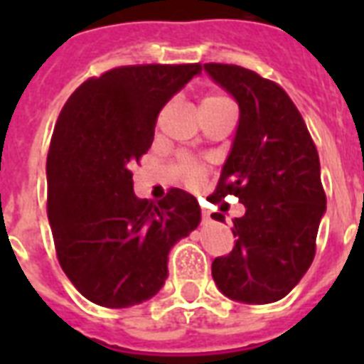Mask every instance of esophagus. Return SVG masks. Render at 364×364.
Here are the masks:
<instances>
[{
    "mask_svg": "<svg viewBox=\"0 0 364 364\" xmlns=\"http://www.w3.org/2000/svg\"><path fill=\"white\" fill-rule=\"evenodd\" d=\"M202 219H204V221H210V213H208V211H202Z\"/></svg>",
    "mask_w": 364,
    "mask_h": 364,
    "instance_id": "obj_1",
    "label": "esophagus"
}]
</instances>
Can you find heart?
Returning a JSON list of instances; mask_svg holds the SVG:
<instances>
[{
    "mask_svg": "<svg viewBox=\"0 0 364 364\" xmlns=\"http://www.w3.org/2000/svg\"><path fill=\"white\" fill-rule=\"evenodd\" d=\"M219 100L225 98H221V96H205L200 105L213 104V102H219ZM176 171L179 173V177H181V181L185 183V185H188V187H198V185H202V181H204L205 177L204 166L198 164V162H194V160L191 159L179 160L176 166Z\"/></svg>",
    "mask_w": 364,
    "mask_h": 364,
    "instance_id": "1",
    "label": "heart"
}]
</instances>
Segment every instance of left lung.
Instances as JSON below:
<instances>
[{"label": "left lung", "instance_id": "left-lung-1", "mask_svg": "<svg viewBox=\"0 0 364 364\" xmlns=\"http://www.w3.org/2000/svg\"><path fill=\"white\" fill-rule=\"evenodd\" d=\"M236 98L240 124L211 202L238 196L245 215L234 219L232 251L217 257L211 276L225 296L245 304L283 299L316 257L327 196L316 143L277 82L234 64H204ZM225 221V215L213 213Z\"/></svg>", "mask_w": 364, "mask_h": 364}]
</instances>
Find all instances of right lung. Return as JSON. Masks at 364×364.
<instances>
[{
    "label": "right lung",
    "instance_id": "add662e5",
    "mask_svg": "<svg viewBox=\"0 0 364 364\" xmlns=\"http://www.w3.org/2000/svg\"><path fill=\"white\" fill-rule=\"evenodd\" d=\"M200 64L122 65L90 77L60 111L47 156V215L56 257L79 293L105 308L141 304L168 277V253L200 223L181 188L139 200L132 168L160 109Z\"/></svg>",
    "mask_w": 364,
    "mask_h": 364
}]
</instances>
